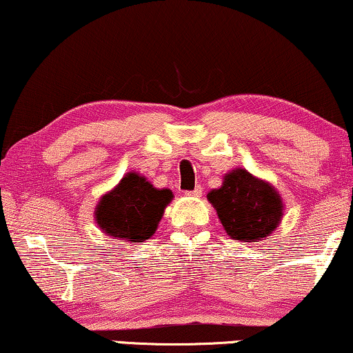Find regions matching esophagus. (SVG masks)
Wrapping results in <instances>:
<instances>
[{"label":"esophagus","instance_id":"34e87169","mask_svg":"<svg viewBox=\"0 0 353 353\" xmlns=\"http://www.w3.org/2000/svg\"><path fill=\"white\" fill-rule=\"evenodd\" d=\"M186 196H194V197H201L202 196V188L196 186L192 191H186Z\"/></svg>","mask_w":353,"mask_h":353}]
</instances>
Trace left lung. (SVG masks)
I'll list each match as a JSON object with an SVG mask.
<instances>
[{"label":"left lung","mask_w":353,"mask_h":353,"mask_svg":"<svg viewBox=\"0 0 353 353\" xmlns=\"http://www.w3.org/2000/svg\"><path fill=\"white\" fill-rule=\"evenodd\" d=\"M207 199L234 240L261 242L282 221L283 202L279 192L245 168L226 173L221 188L212 189Z\"/></svg>","instance_id":"8db88e82"}]
</instances>
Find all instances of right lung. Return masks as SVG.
<instances>
[{
  "mask_svg": "<svg viewBox=\"0 0 353 353\" xmlns=\"http://www.w3.org/2000/svg\"><path fill=\"white\" fill-rule=\"evenodd\" d=\"M172 199L170 189H157L145 176L130 172L100 199L95 221L111 237L145 242L156 232Z\"/></svg>",
  "mask_w": 353,
  "mask_h": 353,
  "instance_id": "right-lung-1",
  "label": "right lung"
}]
</instances>
